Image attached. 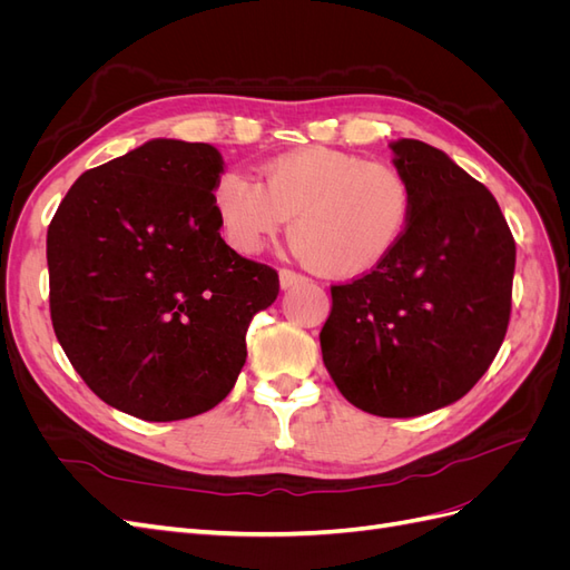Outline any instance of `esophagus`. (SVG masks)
I'll return each instance as SVG.
<instances>
[{
  "mask_svg": "<svg viewBox=\"0 0 570 570\" xmlns=\"http://www.w3.org/2000/svg\"><path fill=\"white\" fill-rule=\"evenodd\" d=\"M302 283H306V278H304L302 273H295V271H289V268H281V287L283 289H289V287L302 285Z\"/></svg>",
  "mask_w": 570,
  "mask_h": 570,
  "instance_id": "obj_1",
  "label": "esophagus"
}]
</instances>
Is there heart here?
<instances>
[{
	"label": "heart",
	"mask_w": 570,
	"mask_h": 570,
	"mask_svg": "<svg viewBox=\"0 0 570 570\" xmlns=\"http://www.w3.org/2000/svg\"><path fill=\"white\" fill-rule=\"evenodd\" d=\"M226 243L256 254L289 218L295 252L327 278L381 266L402 243L413 214L411 185L394 166L350 151L304 147L262 166V183L228 170L214 185Z\"/></svg>",
	"instance_id": "heart-1"
}]
</instances>
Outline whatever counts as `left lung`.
Segmentation results:
<instances>
[{"label":"left lung","instance_id":"obj_1","mask_svg":"<svg viewBox=\"0 0 570 570\" xmlns=\"http://www.w3.org/2000/svg\"><path fill=\"white\" fill-rule=\"evenodd\" d=\"M413 214L381 266L333 285L323 364L342 396L409 419L469 392L502 347L515 243L490 189L421 140L390 145Z\"/></svg>","mask_w":570,"mask_h":570}]
</instances>
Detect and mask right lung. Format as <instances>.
Here are the masks:
<instances>
[{
    "mask_svg": "<svg viewBox=\"0 0 570 570\" xmlns=\"http://www.w3.org/2000/svg\"><path fill=\"white\" fill-rule=\"evenodd\" d=\"M216 147L151 140L85 170L47 230L49 314L101 402L180 421L223 402L245 366L278 271L220 237Z\"/></svg>",
    "mask_w": 570,
    "mask_h": 570,
    "instance_id": "1",
    "label": "right lung"
}]
</instances>
